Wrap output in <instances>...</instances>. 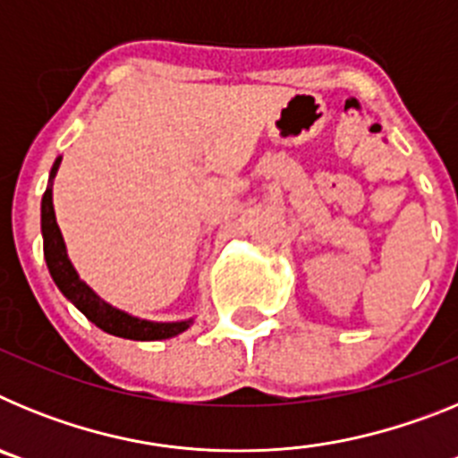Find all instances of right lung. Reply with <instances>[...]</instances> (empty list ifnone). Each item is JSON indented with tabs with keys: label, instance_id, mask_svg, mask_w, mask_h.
Listing matches in <instances>:
<instances>
[{
	"label": "right lung",
	"instance_id": "add662e5",
	"mask_svg": "<svg viewBox=\"0 0 458 458\" xmlns=\"http://www.w3.org/2000/svg\"><path fill=\"white\" fill-rule=\"evenodd\" d=\"M59 165H62V157H56L55 165H52L50 185H47L46 194H43V201H40L43 254H46L47 270H50L59 291L82 311L89 321L96 323L105 333L114 335V337L135 339V342H157V339H169L185 333L192 326V318H188V321H147V318L132 317L128 311L109 305L84 279H80L78 270H75V266L68 259L66 242H64L62 229L56 225L55 204H52V179L56 176Z\"/></svg>",
	"mask_w": 458,
	"mask_h": 458
}]
</instances>
